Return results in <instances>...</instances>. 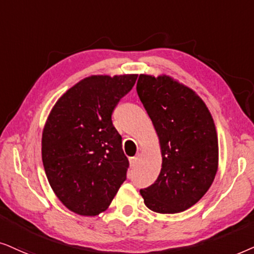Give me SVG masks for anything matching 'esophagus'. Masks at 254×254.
<instances>
[{
	"label": "esophagus",
	"mask_w": 254,
	"mask_h": 254,
	"mask_svg": "<svg viewBox=\"0 0 254 254\" xmlns=\"http://www.w3.org/2000/svg\"><path fill=\"white\" fill-rule=\"evenodd\" d=\"M129 160H130L131 166H134V165H137V162H138V157H131Z\"/></svg>",
	"instance_id": "esophagus-1"
}]
</instances>
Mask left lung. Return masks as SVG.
<instances>
[{"mask_svg":"<svg viewBox=\"0 0 254 254\" xmlns=\"http://www.w3.org/2000/svg\"><path fill=\"white\" fill-rule=\"evenodd\" d=\"M138 96L160 143L162 164L153 185L140 189L144 203L159 214H177L197 203L218 168L214 120L194 90L171 76L140 74Z\"/></svg>","mask_w":254,"mask_h":254,"instance_id":"left-lung-1","label":"left lung"}]
</instances>
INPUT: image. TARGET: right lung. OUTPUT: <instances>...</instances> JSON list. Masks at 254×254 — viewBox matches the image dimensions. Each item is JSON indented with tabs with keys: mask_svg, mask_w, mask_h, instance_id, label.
Listing matches in <instances>:
<instances>
[{
	"mask_svg": "<svg viewBox=\"0 0 254 254\" xmlns=\"http://www.w3.org/2000/svg\"><path fill=\"white\" fill-rule=\"evenodd\" d=\"M137 76H88L69 88L47 117L44 170L57 197L77 215L107 210L127 179L129 160L111 115Z\"/></svg>",
	"mask_w": 254,
	"mask_h": 254,
	"instance_id": "1",
	"label": "right lung"
}]
</instances>
